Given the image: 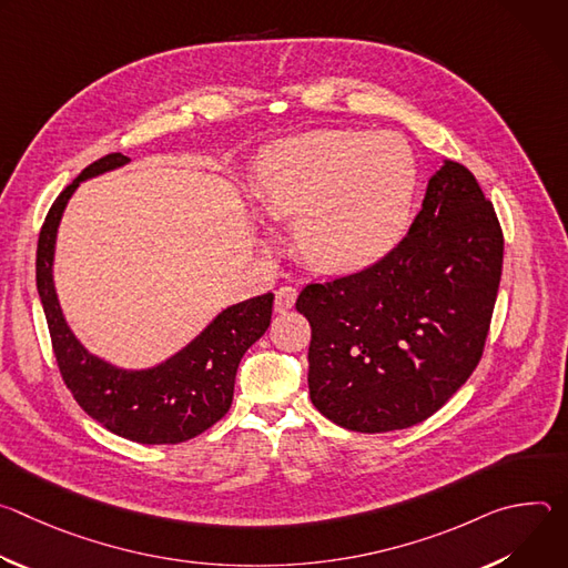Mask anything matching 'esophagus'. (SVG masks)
<instances>
[{"label": "esophagus", "mask_w": 568, "mask_h": 568, "mask_svg": "<svg viewBox=\"0 0 568 568\" xmlns=\"http://www.w3.org/2000/svg\"><path fill=\"white\" fill-rule=\"evenodd\" d=\"M296 296H298L296 287H292V285H281V287L276 290V294H274V303H276V310H278V312H285V310H290V307L294 305Z\"/></svg>", "instance_id": "obj_1"}]
</instances>
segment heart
I'll return each mask as SVG.
<instances>
[{"instance_id": "1", "label": "heart", "mask_w": 568, "mask_h": 568, "mask_svg": "<svg viewBox=\"0 0 568 568\" xmlns=\"http://www.w3.org/2000/svg\"><path fill=\"white\" fill-rule=\"evenodd\" d=\"M416 161L399 136L318 130L278 141L256 164L254 195L294 222L298 256L321 272H357L384 258L407 226Z\"/></svg>"}]
</instances>
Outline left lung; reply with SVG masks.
Returning a JSON list of instances; mask_svg holds the SVG:
<instances>
[{
    "instance_id": "obj_1",
    "label": "left lung",
    "mask_w": 568,
    "mask_h": 568,
    "mask_svg": "<svg viewBox=\"0 0 568 568\" xmlns=\"http://www.w3.org/2000/svg\"><path fill=\"white\" fill-rule=\"evenodd\" d=\"M504 267V231L476 178L445 161L409 231L377 263L307 283L310 397L359 434L434 416L478 366Z\"/></svg>"
}]
</instances>
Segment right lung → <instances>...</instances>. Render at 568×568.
Wrapping results in <instances>:
<instances>
[{
    "mask_svg": "<svg viewBox=\"0 0 568 568\" xmlns=\"http://www.w3.org/2000/svg\"><path fill=\"white\" fill-rule=\"evenodd\" d=\"M125 161L128 156L121 152L97 159L51 204L38 237V294L58 371L80 409L121 438L143 445H178L204 434L226 416L237 364L270 328L274 294L267 292L226 307L189 348L152 371H119L92 357L67 328L55 298L51 278L55 231L75 186L123 166Z\"/></svg>",
    "mask_w": 568,
    "mask_h": 568,
    "instance_id": "right-lung-1",
    "label": "right lung"
}]
</instances>
